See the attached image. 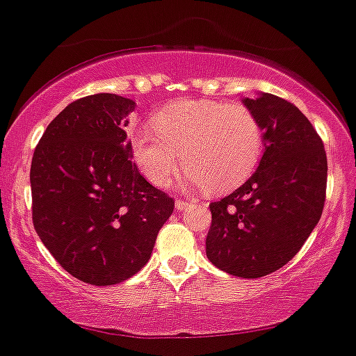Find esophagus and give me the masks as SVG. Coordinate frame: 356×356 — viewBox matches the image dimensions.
Returning <instances> with one entry per match:
<instances>
[{
  "label": "esophagus",
  "instance_id": "esophagus-1",
  "mask_svg": "<svg viewBox=\"0 0 356 356\" xmlns=\"http://www.w3.org/2000/svg\"><path fill=\"white\" fill-rule=\"evenodd\" d=\"M191 204L188 202V200H184V199H177L175 200V208L179 209V211H184V209H188L190 208Z\"/></svg>",
  "mask_w": 356,
  "mask_h": 356
}]
</instances>
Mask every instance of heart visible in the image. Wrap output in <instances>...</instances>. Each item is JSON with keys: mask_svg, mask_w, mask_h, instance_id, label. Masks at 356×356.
<instances>
[{"mask_svg": "<svg viewBox=\"0 0 356 356\" xmlns=\"http://www.w3.org/2000/svg\"><path fill=\"white\" fill-rule=\"evenodd\" d=\"M131 131V152L141 174L168 186L182 163L186 182L213 193L233 190L254 174L264 156L261 122L247 105L182 100Z\"/></svg>", "mask_w": 356, "mask_h": 356, "instance_id": "b5f03b06", "label": "heart"}]
</instances>
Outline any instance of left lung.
Wrapping results in <instances>:
<instances>
[{"label":"left lung","instance_id":"8db88e82","mask_svg":"<svg viewBox=\"0 0 356 356\" xmlns=\"http://www.w3.org/2000/svg\"><path fill=\"white\" fill-rule=\"evenodd\" d=\"M243 104L261 122L265 152L245 184L209 204L206 254L227 274L261 277L289 264L319 222L327 159L310 120L289 100L264 92Z\"/></svg>","mask_w":356,"mask_h":356}]
</instances>
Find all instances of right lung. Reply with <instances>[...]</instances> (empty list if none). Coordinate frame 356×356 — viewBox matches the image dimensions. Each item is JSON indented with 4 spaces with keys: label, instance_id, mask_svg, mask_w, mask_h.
<instances>
[{
    "label": "right lung",
    "instance_id": "obj_1",
    "mask_svg": "<svg viewBox=\"0 0 356 356\" xmlns=\"http://www.w3.org/2000/svg\"><path fill=\"white\" fill-rule=\"evenodd\" d=\"M134 105L111 92L71 102L32 157L33 227L60 267L89 285L140 272L174 211V199L131 159L125 127Z\"/></svg>",
    "mask_w": 356,
    "mask_h": 356
}]
</instances>
